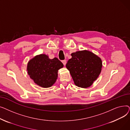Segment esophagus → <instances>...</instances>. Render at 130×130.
<instances>
[{
    "label": "esophagus",
    "mask_w": 130,
    "mask_h": 130,
    "mask_svg": "<svg viewBox=\"0 0 130 130\" xmlns=\"http://www.w3.org/2000/svg\"><path fill=\"white\" fill-rule=\"evenodd\" d=\"M61 61H62V63H63V64H64V65L65 66V65H66V60H62Z\"/></svg>",
    "instance_id": "esophagus-1"
}]
</instances>
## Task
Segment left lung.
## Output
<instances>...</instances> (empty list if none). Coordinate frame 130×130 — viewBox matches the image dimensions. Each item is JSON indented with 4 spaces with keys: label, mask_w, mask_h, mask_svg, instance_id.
I'll return each mask as SVG.
<instances>
[{
    "label": "left lung",
    "mask_w": 130,
    "mask_h": 130,
    "mask_svg": "<svg viewBox=\"0 0 130 130\" xmlns=\"http://www.w3.org/2000/svg\"><path fill=\"white\" fill-rule=\"evenodd\" d=\"M66 64L75 85L81 88L90 87L100 74L102 61L92 52L79 51L71 54Z\"/></svg>",
    "instance_id": "1"
}]
</instances>
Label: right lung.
<instances>
[{
  "instance_id": "1",
  "label": "right lung",
  "mask_w": 130,
  "mask_h": 130,
  "mask_svg": "<svg viewBox=\"0 0 130 130\" xmlns=\"http://www.w3.org/2000/svg\"><path fill=\"white\" fill-rule=\"evenodd\" d=\"M63 66V64L57 58L50 59L46 54H41L28 61L27 71L34 83L42 87L48 88L56 82L58 70Z\"/></svg>"
}]
</instances>
